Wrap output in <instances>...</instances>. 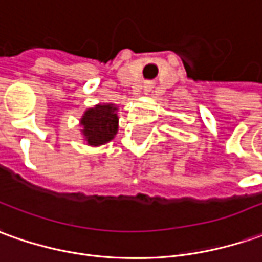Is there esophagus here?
<instances>
[{
    "instance_id": "esophagus-1",
    "label": "esophagus",
    "mask_w": 262,
    "mask_h": 262,
    "mask_svg": "<svg viewBox=\"0 0 262 262\" xmlns=\"http://www.w3.org/2000/svg\"><path fill=\"white\" fill-rule=\"evenodd\" d=\"M151 89H152V83H151V82H147V83L144 85V92H145V94H148V92H150Z\"/></svg>"
}]
</instances>
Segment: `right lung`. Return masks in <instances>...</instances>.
<instances>
[{
    "instance_id": "add662e5",
    "label": "right lung",
    "mask_w": 262,
    "mask_h": 262,
    "mask_svg": "<svg viewBox=\"0 0 262 262\" xmlns=\"http://www.w3.org/2000/svg\"><path fill=\"white\" fill-rule=\"evenodd\" d=\"M118 108L114 103H99L85 111L80 118L82 134L88 145H102L110 143L118 131Z\"/></svg>"
}]
</instances>
